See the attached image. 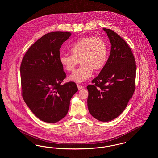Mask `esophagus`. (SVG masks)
Here are the masks:
<instances>
[{"label": "esophagus", "mask_w": 158, "mask_h": 158, "mask_svg": "<svg viewBox=\"0 0 158 158\" xmlns=\"http://www.w3.org/2000/svg\"><path fill=\"white\" fill-rule=\"evenodd\" d=\"M77 86L79 90H81V89H82V88H83V86H82L81 84H79V83H77Z\"/></svg>", "instance_id": "34e87169"}]
</instances>
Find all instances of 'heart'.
<instances>
[{"mask_svg": "<svg viewBox=\"0 0 158 158\" xmlns=\"http://www.w3.org/2000/svg\"><path fill=\"white\" fill-rule=\"evenodd\" d=\"M71 55L60 57L62 67L68 72L73 71L81 62L82 66L69 76V80L82 82L90 77L93 69L101 70L105 66L108 57V48L101 38L85 37L78 38L70 48Z\"/></svg>", "mask_w": 158, "mask_h": 158, "instance_id": "b5f03b06", "label": "heart"}]
</instances>
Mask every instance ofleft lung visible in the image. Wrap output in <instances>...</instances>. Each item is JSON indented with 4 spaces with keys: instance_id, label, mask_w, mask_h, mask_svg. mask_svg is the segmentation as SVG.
Here are the masks:
<instances>
[{
    "instance_id": "left-lung-1",
    "label": "left lung",
    "mask_w": 158,
    "mask_h": 158,
    "mask_svg": "<svg viewBox=\"0 0 158 158\" xmlns=\"http://www.w3.org/2000/svg\"><path fill=\"white\" fill-rule=\"evenodd\" d=\"M111 48L109 58L97 77L88 85V107L101 121H110L125 110L135 90L136 65L127 43L114 31L103 28Z\"/></svg>"
}]
</instances>
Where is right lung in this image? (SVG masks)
<instances>
[{"mask_svg": "<svg viewBox=\"0 0 158 158\" xmlns=\"http://www.w3.org/2000/svg\"><path fill=\"white\" fill-rule=\"evenodd\" d=\"M71 35L59 31L46 34L31 46L21 62L23 99L34 114L46 123L63 118L78 90L73 82L61 85L66 75L60 64L59 50Z\"/></svg>", "mask_w": 158, "mask_h": 158, "instance_id": "1", "label": "right lung"}]
</instances>
